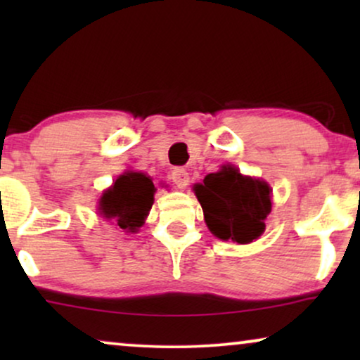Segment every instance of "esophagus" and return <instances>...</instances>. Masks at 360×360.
<instances>
[{
  "instance_id": "1",
  "label": "esophagus",
  "mask_w": 360,
  "mask_h": 360,
  "mask_svg": "<svg viewBox=\"0 0 360 360\" xmlns=\"http://www.w3.org/2000/svg\"><path fill=\"white\" fill-rule=\"evenodd\" d=\"M170 179L174 180V184L179 186V188H185V186L188 185L190 176H188V172L185 169H174L170 174Z\"/></svg>"
}]
</instances>
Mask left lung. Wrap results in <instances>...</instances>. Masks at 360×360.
Here are the masks:
<instances>
[{"instance_id":"obj_1","label":"left lung","mask_w":360,"mask_h":360,"mask_svg":"<svg viewBox=\"0 0 360 360\" xmlns=\"http://www.w3.org/2000/svg\"><path fill=\"white\" fill-rule=\"evenodd\" d=\"M193 191L203 208L208 229L218 239L249 244L265 231L272 211V188L267 181L245 176L233 165L205 176Z\"/></svg>"}]
</instances>
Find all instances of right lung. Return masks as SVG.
I'll list each match as a JSON object with an SVG mask.
<instances>
[{
	"label": "right lung",
	"mask_w": 360,
	"mask_h": 360,
	"mask_svg": "<svg viewBox=\"0 0 360 360\" xmlns=\"http://www.w3.org/2000/svg\"><path fill=\"white\" fill-rule=\"evenodd\" d=\"M154 193L155 186L150 176L141 172H126L105 190L98 211L126 233H137L152 208Z\"/></svg>",
	"instance_id": "add662e5"
}]
</instances>
